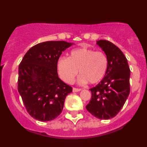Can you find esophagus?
<instances>
[{
    "label": "esophagus",
    "instance_id": "34e87169",
    "mask_svg": "<svg viewBox=\"0 0 147 147\" xmlns=\"http://www.w3.org/2000/svg\"><path fill=\"white\" fill-rule=\"evenodd\" d=\"M81 88H73V91L74 92H78V91H81Z\"/></svg>",
    "mask_w": 147,
    "mask_h": 147
}]
</instances>
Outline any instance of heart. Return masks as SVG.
I'll list each match as a JSON object with an SVG mask.
<instances>
[{"instance_id":"1","label":"heart","mask_w":147,"mask_h":147,"mask_svg":"<svg viewBox=\"0 0 147 147\" xmlns=\"http://www.w3.org/2000/svg\"><path fill=\"white\" fill-rule=\"evenodd\" d=\"M108 65V58L104 52L81 47L72 50L69 58H59L56 68L61 79L66 83H73L78 70L81 74L78 78L80 84L88 81L96 84L104 77Z\"/></svg>"}]
</instances>
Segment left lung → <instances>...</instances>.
I'll return each mask as SVG.
<instances>
[{"instance_id":"8db88e82","label":"left lung","mask_w":147,"mask_h":147,"mask_svg":"<svg viewBox=\"0 0 147 147\" xmlns=\"http://www.w3.org/2000/svg\"><path fill=\"white\" fill-rule=\"evenodd\" d=\"M108 58V69L101 82L90 88L91 98L87 111L100 119L115 117L126 102L130 92V69L127 59L117 46L106 40H98Z\"/></svg>"}]
</instances>
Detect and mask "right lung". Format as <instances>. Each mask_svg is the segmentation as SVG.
I'll use <instances>...</instances> for the list:
<instances>
[{"label":"right lung","instance_id":"obj_1","mask_svg":"<svg viewBox=\"0 0 147 147\" xmlns=\"http://www.w3.org/2000/svg\"><path fill=\"white\" fill-rule=\"evenodd\" d=\"M73 43L63 40L35 45L18 66V91L33 118L41 121L56 119L61 113L72 87L59 78L56 63L62 52Z\"/></svg>","mask_w":147,"mask_h":147}]
</instances>
